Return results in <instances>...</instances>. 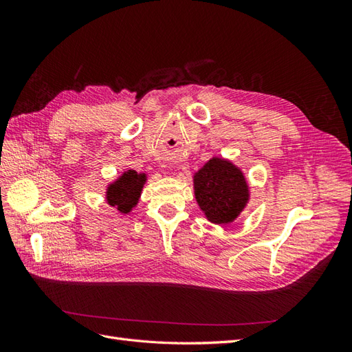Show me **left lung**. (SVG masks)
I'll return each mask as SVG.
<instances>
[{"label":"left lung","mask_w":352,"mask_h":352,"mask_svg":"<svg viewBox=\"0 0 352 352\" xmlns=\"http://www.w3.org/2000/svg\"><path fill=\"white\" fill-rule=\"evenodd\" d=\"M194 192L201 211L214 225H229L250 201L242 170L230 160L212 157L194 175Z\"/></svg>","instance_id":"obj_1"}]
</instances>
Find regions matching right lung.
Instances as JSON below:
<instances>
[{
  "mask_svg": "<svg viewBox=\"0 0 352 352\" xmlns=\"http://www.w3.org/2000/svg\"><path fill=\"white\" fill-rule=\"evenodd\" d=\"M145 182V173H138L132 168L126 170L114 182L109 184L105 190V201L122 214H129L138 206Z\"/></svg>",
  "mask_w": 352,
  "mask_h": 352,
  "instance_id": "right-lung-1",
  "label": "right lung"
}]
</instances>
